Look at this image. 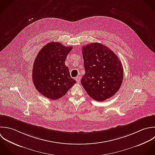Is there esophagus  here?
<instances>
[{"instance_id":"esophagus-1","label":"esophagus","mask_w":155,"mask_h":155,"mask_svg":"<svg viewBox=\"0 0 155 155\" xmlns=\"http://www.w3.org/2000/svg\"><path fill=\"white\" fill-rule=\"evenodd\" d=\"M80 79H81V78H80V76H77V77H76L75 80H76L77 83H80Z\"/></svg>"}]
</instances>
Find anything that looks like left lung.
Returning <instances> with one entry per match:
<instances>
[{
    "instance_id": "1",
    "label": "left lung",
    "mask_w": 155,
    "mask_h": 155,
    "mask_svg": "<svg viewBox=\"0 0 155 155\" xmlns=\"http://www.w3.org/2000/svg\"><path fill=\"white\" fill-rule=\"evenodd\" d=\"M85 74L81 83L94 100L103 101L120 89L124 75L122 63L108 47L92 43L81 48Z\"/></svg>"
}]
</instances>
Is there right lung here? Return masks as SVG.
Masks as SVG:
<instances>
[{"instance_id":"add662e5","label":"right lung","mask_w":155,"mask_h":155,"mask_svg":"<svg viewBox=\"0 0 155 155\" xmlns=\"http://www.w3.org/2000/svg\"><path fill=\"white\" fill-rule=\"evenodd\" d=\"M72 49V46L50 42L41 49L35 59L33 83L41 95L50 100L61 98L76 83L64 63Z\"/></svg>"}]
</instances>
